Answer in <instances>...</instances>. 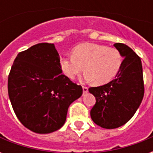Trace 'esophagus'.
I'll use <instances>...</instances> for the list:
<instances>
[{
  "label": "esophagus",
  "instance_id": "obj_1",
  "mask_svg": "<svg viewBox=\"0 0 153 153\" xmlns=\"http://www.w3.org/2000/svg\"><path fill=\"white\" fill-rule=\"evenodd\" d=\"M83 93H88V88L87 87L83 86Z\"/></svg>",
  "mask_w": 153,
  "mask_h": 153
}]
</instances>
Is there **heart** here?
Listing matches in <instances>:
<instances>
[{
    "instance_id": "b5f03b06",
    "label": "heart",
    "mask_w": 153,
    "mask_h": 153,
    "mask_svg": "<svg viewBox=\"0 0 153 153\" xmlns=\"http://www.w3.org/2000/svg\"><path fill=\"white\" fill-rule=\"evenodd\" d=\"M122 57L117 49L104 45L84 42L75 47L72 56H63L60 66L71 79L84 69L83 79L97 84H104L113 79L120 70Z\"/></svg>"
}]
</instances>
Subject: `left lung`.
I'll use <instances>...</instances> for the list:
<instances>
[{
  "instance_id": "left-lung-1",
  "label": "left lung",
  "mask_w": 153,
  "mask_h": 153,
  "mask_svg": "<svg viewBox=\"0 0 153 153\" xmlns=\"http://www.w3.org/2000/svg\"><path fill=\"white\" fill-rule=\"evenodd\" d=\"M114 47L124 58L120 71L109 83L88 88L96 97L91 118L104 128H115L126 124L138 110L144 95L140 57L125 44L115 43Z\"/></svg>"
}]
</instances>
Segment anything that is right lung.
<instances>
[{"mask_svg":"<svg viewBox=\"0 0 153 153\" xmlns=\"http://www.w3.org/2000/svg\"><path fill=\"white\" fill-rule=\"evenodd\" d=\"M53 43H38L19 52L8 78L15 115L31 131L49 134L60 128L68 108L83 94L80 85L62 74Z\"/></svg>","mask_w":153,"mask_h":153,"instance_id":"obj_1","label":"right lung"}]
</instances>
